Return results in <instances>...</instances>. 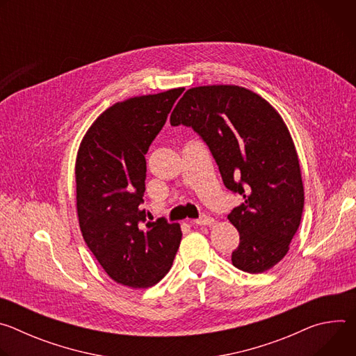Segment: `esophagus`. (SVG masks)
<instances>
[{
  "label": "esophagus",
  "mask_w": 356,
  "mask_h": 356,
  "mask_svg": "<svg viewBox=\"0 0 356 356\" xmlns=\"http://www.w3.org/2000/svg\"><path fill=\"white\" fill-rule=\"evenodd\" d=\"M193 222H194V224H197V225L204 227V225H211V224L214 222V218H211V217H209V216H202V217H200V218L194 220Z\"/></svg>",
  "instance_id": "1"
}]
</instances>
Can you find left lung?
Returning <instances> with one entry per match:
<instances>
[{"label":"left lung","mask_w":356,"mask_h":356,"mask_svg":"<svg viewBox=\"0 0 356 356\" xmlns=\"http://www.w3.org/2000/svg\"><path fill=\"white\" fill-rule=\"evenodd\" d=\"M209 145L222 181L243 195L228 220L239 232L232 265L264 273L290 249L304 206L300 163L290 131L270 103L245 87L188 88L170 115Z\"/></svg>","instance_id":"8db88e82"}]
</instances>
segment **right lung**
Listing matches in <instances>:
<instances>
[{
    "label": "right lung",
    "instance_id": "1",
    "mask_svg": "<svg viewBox=\"0 0 356 356\" xmlns=\"http://www.w3.org/2000/svg\"><path fill=\"white\" fill-rule=\"evenodd\" d=\"M183 87L131 97L99 114L76 158V207L83 238L117 283L146 289L170 270L180 225L146 222L145 155Z\"/></svg>",
    "mask_w": 356,
    "mask_h": 356
}]
</instances>
